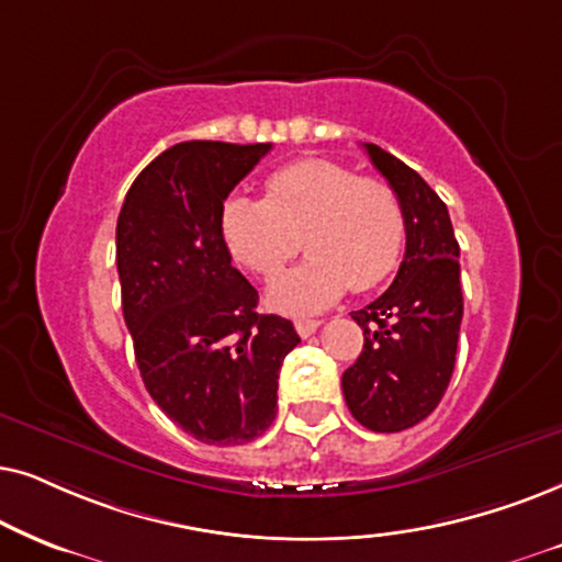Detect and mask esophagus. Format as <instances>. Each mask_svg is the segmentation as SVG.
I'll list each match as a JSON object with an SVG mask.
<instances>
[{"instance_id": "34e87169", "label": "esophagus", "mask_w": 562, "mask_h": 562, "mask_svg": "<svg viewBox=\"0 0 562 562\" xmlns=\"http://www.w3.org/2000/svg\"><path fill=\"white\" fill-rule=\"evenodd\" d=\"M321 326V321H313V318H301L295 321V331L303 336V339H308L311 334H316V328Z\"/></svg>"}]
</instances>
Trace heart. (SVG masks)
I'll return each instance as SVG.
<instances>
[{
	"label": "heart",
	"instance_id": "b5f03b06",
	"mask_svg": "<svg viewBox=\"0 0 562 562\" xmlns=\"http://www.w3.org/2000/svg\"><path fill=\"white\" fill-rule=\"evenodd\" d=\"M265 200L234 194L223 205V236L238 265L274 277L301 251L308 259L269 288L272 308L308 316L347 293L378 288L406 249L408 221L383 179H359L336 161L303 159L272 171Z\"/></svg>",
	"mask_w": 562,
	"mask_h": 562
}]
</instances>
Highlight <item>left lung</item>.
I'll return each mask as SVG.
<instances>
[{
    "instance_id": "obj_1",
    "label": "left lung",
    "mask_w": 562,
    "mask_h": 562,
    "mask_svg": "<svg viewBox=\"0 0 562 562\" xmlns=\"http://www.w3.org/2000/svg\"><path fill=\"white\" fill-rule=\"evenodd\" d=\"M370 161L406 207V254L393 285L351 313L362 355L341 375L351 416L393 434L424 422L450 385L462 324L460 246L439 194L393 154L364 144Z\"/></svg>"
}]
</instances>
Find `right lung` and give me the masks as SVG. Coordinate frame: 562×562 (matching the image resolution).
Masks as SVG:
<instances>
[{
    "label": "right lung",
    "mask_w": 562,
    "mask_h": 562,
    "mask_svg": "<svg viewBox=\"0 0 562 562\" xmlns=\"http://www.w3.org/2000/svg\"><path fill=\"white\" fill-rule=\"evenodd\" d=\"M269 144L184 140L131 184L115 249L133 351L164 414L205 445H246L277 416L293 321L257 313L259 295L231 265L223 203Z\"/></svg>",
    "instance_id": "obj_1"
}]
</instances>
